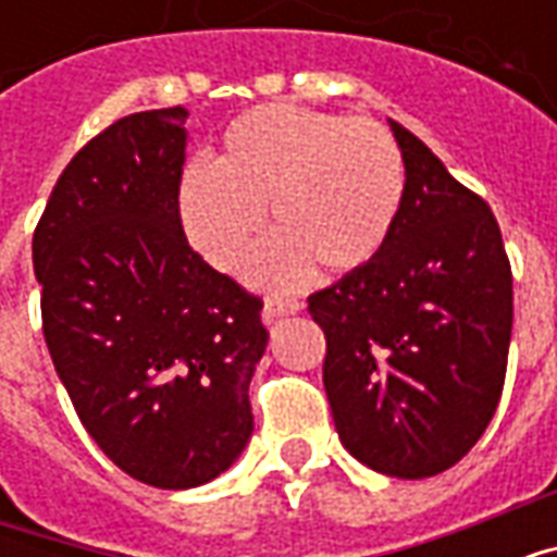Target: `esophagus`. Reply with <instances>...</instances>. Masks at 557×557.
Masks as SVG:
<instances>
[{"mask_svg": "<svg viewBox=\"0 0 557 557\" xmlns=\"http://www.w3.org/2000/svg\"><path fill=\"white\" fill-rule=\"evenodd\" d=\"M301 310V304L298 301H283V298H268L265 307H262V322L265 325H274L280 319H286V315H295Z\"/></svg>", "mask_w": 557, "mask_h": 557, "instance_id": "esophagus-1", "label": "esophagus"}]
</instances>
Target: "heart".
Segmentation results:
<instances>
[{"instance_id":"b5f03b06","label":"heart","mask_w":557,"mask_h":557,"mask_svg":"<svg viewBox=\"0 0 557 557\" xmlns=\"http://www.w3.org/2000/svg\"><path fill=\"white\" fill-rule=\"evenodd\" d=\"M394 139L367 119H339L292 103L238 115L214 166L194 163L178 182L187 242L223 274H238L265 235V208L280 238L259 274L295 283L310 262L349 274L382 253L403 202Z\"/></svg>"}]
</instances>
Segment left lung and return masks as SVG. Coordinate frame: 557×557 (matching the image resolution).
<instances>
[{"label": "left lung", "instance_id": "1", "mask_svg": "<svg viewBox=\"0 0 557 557\" xmlns=\"http://www.w3.org/2000/svg\"><path fill=\"white\" fill-rule=\"evenodd\" d=\"M406 187L370 265L310 295L339 442L387 478L456 466L502 399L513 277L490 206L391 122Z\"/></svg>", "mask_w": 557, "mask_h": 557}]
</instances>
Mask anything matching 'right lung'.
Returning a JSON list of instances; mask_svg holds the SVG:
<instances>
[{"label":"right lung","instance_id":"obj_1","mask_svg":"<svg viewBox=\"0 0 557 557\" xmlns=\"http://www.w3.org/2000/svg\"><path fill=\"white\" fill-rule=\"evenodd\" d=\"M187 110L119 119L59 175L32 238L44 339L83 426L158 490L223 474L253 435L262 301L178 220Z\"/></svg>","mask_w":557,"mask_h":557}]
</instances>
